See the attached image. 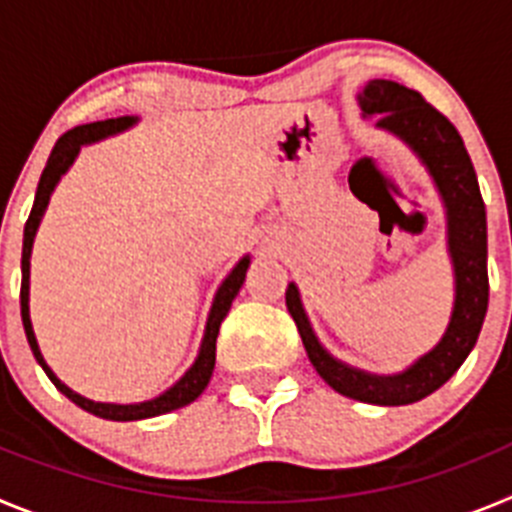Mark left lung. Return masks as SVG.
Here are the masks:
<instances>
[{
	"instance_id": "obj_1",
	"label": "left lung",
	"mask_w": 512,
	"mask_h": 512,
	"mask_svg": "<svg viewBox=\"0 0 512 512\" xmlns=\"http://www.w3.org/2000/svg\"><path fill=\"white\" fill-rule=\"evenodd\" d=\"M364 117H377V128L397 138L428 169L443 207L446 235L454 264V310L441 341L397 374H372L348 366L320 346L305 315L297 284L287 287V310L295 318L315 372L341 395L369 405H410L449 382L464 364L485 323L490 282H487V215L477 174L464 140L441 112L415 89L390 79H372L361 89Z\"/></svg>"
}]
</instances>
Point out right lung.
<instances>
[{
	"mask_svg": "<svg viewBox=\"0 0 512 512\" xmlns=\"http://www.w3.org/2000/svg\"><path fill=\"white\" fill-rule=\"evenodd\" d=\"M135 122H138V117L125 115V117H112V120H102V122H89V125H79V128L63 133L61 138H58L56 146H53L51 156H48V164H45L43 174H40L33 210H30V217H27V223H25V235H22L20 312H22V328H25L30 351H33L35 361L43 366V372L48 374V379H51L53 384H56V390L61 392V395L69 397V400L74 402V405H79L81 410H87V413L97 415V418H104V420L156 418V415H164V413H171V410L184 408V405L194 402L202 392H205L207 382H210L212 377V369H215V341H217V333H220V323H223L225 315H228L235 295L241 292L248 264H251V256H243V259L233 266V271H230L228 277L223 279V284L217 287L215 300H212V307H210V318H207V325H205V336H202L200 354H197L194 364L187 369V374H184L174 387H169L164 395H158L146 402H135V405L94 402V400H87V397H81L79 392H74L71 387H66V384L53 374V369L45 364L43 354H40L38 341H35V333H33V323H30V253H33L35 233H38V225L45 215V207H48V202H51L53 189H56V184L61 182V176L66 174L69 166L76 161L81 146L94 143V140L107 138V135L122 133V130L133 128Z\"/></svg>",
	"mask_w": 512,
	"mask_h": 512,
	"instance_id": "obj_1",
	"label": "right lung"
}]
</instances>
